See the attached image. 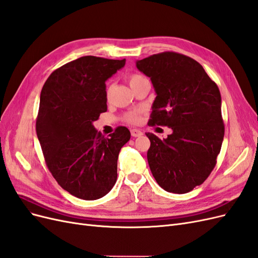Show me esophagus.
Instances as JSON below:
<instances>
[{"mask_svg": "<svg viewBox=\"0 0 258 258\" xmlns=\"http://www.w3.org/2000/svg\"><path fill=\"white\" fill-rule=\"evenodd\" d=\"M130 132H131V136L134 137V138L141 137L143 135V132L141 130H138V129H132Z\"/></svg>", "mask_w": 258, "mask_h": 258, "instance_id": "esophagus-1", "label": "esophagus"}]
</instances>
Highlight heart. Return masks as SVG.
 I'll return each mask as SVG.
<instances>
[{"instance_id": "b5f03b06", "label": "heart", "mask_w": 258, "mask_h": 258, "mask_svg": "<svg viewBox=\"0 0 258 258\" xmlns=\"http://www.w3.org/2000/svg\"><path fill=\"white\" fill-rule=\"evenodd\" d=\"M128 83H129V85H130V87L132 88L134 87V86L136 85V84H138L139 82H141V81H143V80H146L144 76H142V75H140V74H130L129 76H128ZM105 96H106V98L108 99L110 98V96H111V90H110V88H107L106 89V92H105ZM124 121H127V122H129V123H137L138 121H139V119H140V112H138V111H131V112H128L126 115H124Z\"/></svg>"}]
</instances>
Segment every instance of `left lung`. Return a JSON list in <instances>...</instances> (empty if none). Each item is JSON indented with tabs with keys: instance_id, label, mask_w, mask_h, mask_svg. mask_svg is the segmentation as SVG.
<instances>
[{
	"instance_id": "1",
	"label": "left lung",
	"mask_w": 258,
	"mask_h": 258,
	"mask_svg": "<svg viewBox=\"0 0 258 258\" xmlns=\"http://www.w3.org/2000/svg\"><path fill=\"white\" fill-rule=\"evenodd\" d=\"M157 97L148 124L167 126L172 134L159 139L151 132L147 161L165 190L185 194L204 183L216 165L225 134L221 92L202 66L174 51L139 60Z\"/></svg>"
}]
</instances>
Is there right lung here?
<instances>
[{
	"mask_svg": "<svg viewBox=\"0 0 258 258\" xmlns=\"http://www.w3.org/2000/svg\"><path fill=\"white\" fill-rule=\"evenodd\" d=\"M126 59L81 57L58 68L45 82L36 117V135L46 166L73 196L97 200L117 179L120 148L130 140L119 126L104 138L92 122L106 112L105 81Z\"/></svg>",
	"mask_w": 258,
	"mask_h": 258,
	"instance_id": "add662e5",
	"label": "right lung"
}]
</instances>
